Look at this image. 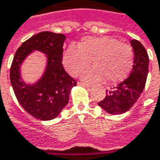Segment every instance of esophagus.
Here are the masks:
<instances>
[{"instance_id":"obj_1","label":"esophagus","mask_w":160,"mask_h":160,"mask_svg":"<svg viewBox=\"0 0 160 160\" xmlns=\"http://www.w3.org/2000/svg\"><path fill=\"white\" fill-rule=\"evenodd\" d=\"M78 85H80V86H82V87H85V88H90L91 85H89V84H87V83H84V82H79L78 83Z\"/></svg>"}]
</instances>
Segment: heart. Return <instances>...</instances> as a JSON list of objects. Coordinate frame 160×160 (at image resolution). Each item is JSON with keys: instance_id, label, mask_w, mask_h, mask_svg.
Instances as JSON below:
<instances>
[{"instance_id": "b5f03b06", "label": "heart", "mask_w": 160, "mask_h": 160, "mask_svg": "<svg viewBox=\"0 0 160 160\" xmlns=\"http://www.w3.org/2000/svg\"><path fill=\"white\" fill-rule=\"evenodd\" d=\"M78 48L69 46L63 56L64 68L72 76L79 75L90 64L95 66L82 73L88 83L105 78L108 82L124 80L132 70L135 55L131 46L112 37H85Z\"/></svg>"}]
</instances>
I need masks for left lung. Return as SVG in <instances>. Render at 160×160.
<instances>
[{
  "mask_svg": "<svg viewBox=\"0 0 160 160\" xmlns=\"http://www.w3.org/2000/svg\"><path fill=\"white\" fill-rule=\"evenodd\" d=\"M130 43L135 53L130 76L112 90L106 91V97L98 102V105L110 114L117 115L128 112L138 100L145 87L149 70L148 53L140 42L132 40Z\"/></svg>",
  "mask_w": 160,
  "mask_h": 160,
  "instance_id": "1",
  "label": "left lung"
}]
</instances>
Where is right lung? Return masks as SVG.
<instances>
[{"label": "right lung", "instance_id": "obj_1", "mask_svg": "<svg viewBox=\"0 0 160 160\" xmlns=\"http://www.w3.org/2000/svg\"><path fill=\"white\" fill-rule=\"evenodd\" d=\"M62 33L42 32L22 43L15 53L10 67V82L16 97L30 115L41 120H50L62 112L69 102L70 92L77 85L76 80L63 69ZM33 50L47 55L44 74L34 84H26L21 79L20 67Z\"/></svg>", "mask_w": 160, "mask_h": 160}]
</instances>
